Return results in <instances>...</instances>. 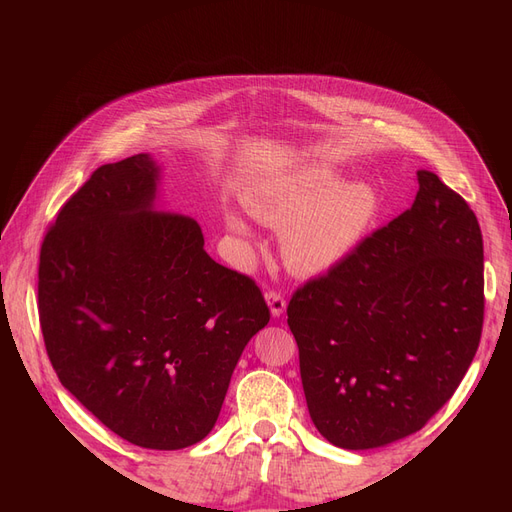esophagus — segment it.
Masks as SVG:
<instances>
[{
	"label": "esophagus",
	"mask_w": 512,
	"mask_h": 512,
	"mask_svg": "<svg viewBox=\"0 0 512 512\" xmlns=\"http://www.w3.org/2000/svg\"><path fill=\"white\" fill-rule=\"evenodd\" d=\"M265 299H267V303H269V307H271V314H273V316H282V314H284V309H286V297H284L282 292L267 290Z\"/></svg>",
	"instance_id": "obj_1"
}]
</instances>
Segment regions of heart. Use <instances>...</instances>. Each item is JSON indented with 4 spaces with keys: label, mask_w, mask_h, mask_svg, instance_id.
<instances>
[{
    "label": "heart",
    "mask_w": 512,
    "mask_h": 512,
    "mask_svg": "<svg viewBox=\"0 0 512 512\" xmlns=\"http://www.w3.org/2000/svg\"><path fill=\"white\" fill-rule=\"evenodd\" d=\"M380 207L378 192L365 181L342 183L331 166H307L271 183L250 209L267 224L286 226L284 254L301 273L339 265L363 241ZM235 226L243 224L235 220Z\"/></svg>",
    "instance_id": "b5f03b06"
}]
</instances>
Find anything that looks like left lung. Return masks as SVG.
Here are the masks:
<instances>
[{
  "label": "left lung",
  "instance_id": "8db88e82",
  "mask_svg": "<svg viewBox=\"0 0 512 512\" xmlns=\"http://www.w3.org/2000/svg\"><path fill=\"white\" fill-rule=\"evenodd\" d=\"M410 209L288 303L316 429L350 451L423 429L457 391L485 316L474 211L429 170Z\"/></svg>",
  "mask_w": 512,
  "mask_h": 512
}]
</instances>
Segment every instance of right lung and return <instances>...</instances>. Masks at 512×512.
Instances as JSON below:
<instances>
[{
  "label": "right lung",
  "mask_w": 512,
  "mask_h": 512,
  "mask_svg": "<svg viewBox=\"0 0 512 512\" xmlns=\"http://www.w3.org/2000/svg\"><path fill=\"white\" fill-rule=\"evenodd\" d=\"M147 153L104 164L59 209L38 267V316L61 384L119 438L156 451L203 440L269 307L215 262L185 215L153 213Z\"/></svg>",
  "instance_id": "1"
}]
</instances>
